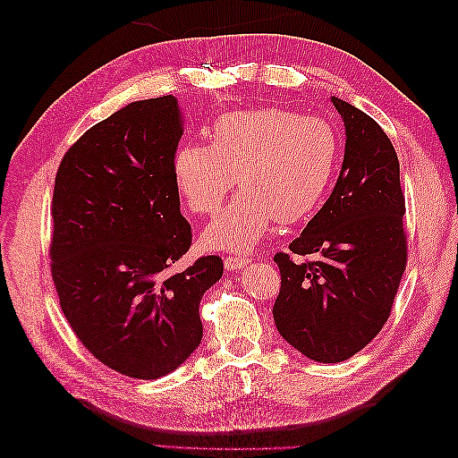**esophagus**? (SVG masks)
Segmentation results:
<instances>
[{
    "label": "esophagus",
    "instance_id": "esophagus-1",
    "mask_svg": "<svg viewBox=\"0 0 458 458\" xmlns=\"http://www.w3.org/2000/svg\"><path fill=\"white\" fill-rule=\"evenodd\" d=\"M248 258H242V256H229V258H225V269L227 271H237V269H242L244 266H248Z\"/></svg>",
    "mask_w": 458,
    "mask_h": 458
}]
</instances>
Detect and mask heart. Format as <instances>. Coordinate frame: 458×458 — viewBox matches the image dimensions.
Here are the masks:
<instances>
[{"instance_id": "obj_1", "label": "heart", "mask_w": 458, "mask_h": 458, "mask_svg": "<svg viewBox=\"0 0 458 458\" xmlns=\"http://www.w3.org/2000/svg\"><path fill=\"white\" fill-rule=\"evenodd\" d=\"M340 137L323 118L261 106L233 110L206 131V147L179 148L174 174L192 214H214L234 187L241 192L206 227L208 248L246 252L273 224L306 221L325 199L340 160Z\"/></svg>"}]
</instances>
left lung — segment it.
I'll use <instances>...</instances> for the list:
<instances>
[{"mask_svg": "<svg viewBox=\"0 0 458 458\" xmlns=\"http://www.w3.org/2000/svg\"><path fill=\"white\" fill-rule=\"evenodd\" d=\"M345 126L335 191L290 252H276L281 290L273 318L281 336L318 363L361 352L392 313L407 267L405 197L390 137L363 110L332 97ZM318 259L294 262L293 255Z\"/></svg>", "mask_w": 458, "mask_h": 458, "instance_id": "obj_1", "label": "left lung"}]
</instances>
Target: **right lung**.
Wrapping results in <instances>:
<instances>
[{
	"mask_svg": "<svg viewBox=\"0 0 458 458\" xmlns=\"http://www.w3.org/2000/svg\"><path fill=\"white\" fill-rule=\"evenodd\" d=\"M175 97L135 101L95 123L55 175L49 246L61 310L81 345L130 378L172 372L202 340L200 300L219 256L174 271L192 242L174 162Z\"/></svg>",
	"mask_w": 458,
	"mask_h": 458,
	"instance_id": "add662e5",
	"label": "right lung"
}]
</instances>
